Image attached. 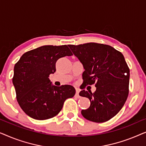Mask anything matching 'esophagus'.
Instances as JSON below:
<instances>
[{
    "label": "esophagus",
    "mask_w": 146,
    "mask_h": 146,
    "mask_svg": "<svg viewBox=\"0 0 146 146\" xmlns=\"http://www.w3.org/2000/svg\"><path fill=\"white\" fill-rule=\"evenodd\" d=\"M79 90L76 89V94H75V97L76 98H80V96L79 95Z\"/></svg>",
    "instance_id": "1"
}]
</instances>
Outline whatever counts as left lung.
<instances>
[{
	"mask_svg": "<svg viewBox=\"0 0 146 146\" xmlns=\"http://www.w3.org/2000/svg\"><path fill=\"white\" fill-rule=\"evenodd\" d=\"M82 63V89L80 96L90 101V106L81 111L88 120L96 123L107 121L120 111L129 94V69L120 52L111 46L90 42L69 45ZM95 84L92 93L83 90L87 85Z\"/></svg>",
	"mask_w": 146,
	"mask_h": 146,
	"instance_id": "obj_1",
	"label": "left lung"
}]
</instances>
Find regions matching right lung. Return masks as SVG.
I'll list each match as a JSON object with an SVG mask.
<instances>
[{
  "instance_id": "right-lung-1",
  "label": "right lung",
  "mask_w": 146,
  "mask_h": 146,
  "mask_svg": "<svg viewBox=\"0 0 146 146\" xmlns=\"http://www.w3.org/2000/svg\"><path fill=\"white\" fill-rule=\"evenodd\" d=\"M72 55L67 45H46L27 52L15 64L13 83L17 100L30 117L52 118L61 111L66 100L75 95L72 86H52L49 78L56 72L58 60Z\"/></svg>"
}]
</instances>
